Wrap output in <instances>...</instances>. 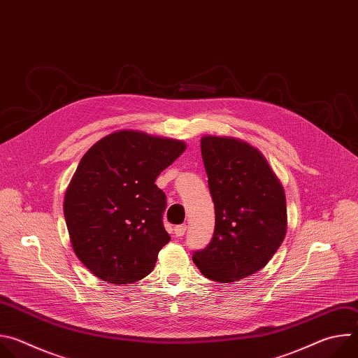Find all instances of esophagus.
I'll return each mask as SVG.
<instances>
[{
	"instance_id": "34e87169",
	"label": "esophagus",
	"mask_w": 358,
	"mask_h": 358,
	"mask_svg": "<svg viewBox=\"0 0 358 358\" xmlns=\"http://www.w3.org/2000/svg\"><path fill=\"white\" fill-rule=\"evenodd\" d=\"M185 231H187V225H185V224L177 225V227L174 228V234H176L177 236H182V235L185 234Z\"/></svg>"
}]
</instances>
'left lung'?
Wrapping results in <instances>:
<instances>
[{"mask_svg": "<svg viewBox=\"0 0 358 358\" xmlns=\"http://www.w3.org/2000/svg\"><path fill=\"white\" fill-rule=\"evenodd\" d=\"M201 155L215 231L192 261L206 278L232 283L265 268L282 245L287 231L285 189L262 152L241 138L203 136Z\"/></svg>", "mask_w": 358, "mask_h": 358, "instance_id": "left-lung-1", "label": "left lung"}]
</instances>
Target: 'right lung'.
<instances>
[{
	"mask_svg": "<svg viewBox=\"0 0 358 358\" xmlns=\"http://www.w3.org/2000/svg\"><path fill=\"white\" fill-rule=\"evenodd\" d=\"M182 140L117 130L82 157L64 201L78 259L113 285L145 278L170 242L163 227L166 194L155 184L185 151Z\"/></svg>",
	"mask_w": 358,
	"mask_h": 358,
	"instance_id": "1",
	"label": "right lung"
}]
</instances>
